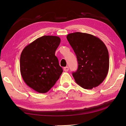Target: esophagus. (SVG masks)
<instances>
[{
	"mask_svg": "<svg viewBox=\"0 0 126 126\" xmlns=\"http://www.w3.org/2000/svg\"><path fill=\"white\" fill-rule=\"evenodd\" d=\"M63 69H64V71H68V70H69V67L68 66H65V67H64L63 68Z\"/></svg>",
	"mask_w": 126,
	"mask_h": 126,
	"instance_id": "1",
	"label": "esophagus"
}]
</instances>
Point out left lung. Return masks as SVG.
<instances>
[{
    "mask_svg": "<svg viewBox=\"0 0 126 126\" xmlns=\"http://www.w3.org/2000/svg\"><path fill=\"white\" fill-rule=\"evenodd\" d=\"M66 38L78 61V69L73 73L76 82L86 89L98 86L109 70V53L106 45L98 37L87 33H69Z\"/></svg>",
    "mask_w": 126,
    "mask_h": 126,
    "instance_id": "obj_1",
    "label": "left lung"
}]
</instances>
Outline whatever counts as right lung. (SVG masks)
<instances>
[{
    "label": "right lung",
    "instance_id": "obj_1",
    "mask_svg": "<svg viewBox=\"0 0 126 126\" xmlns=\"http://www.w3.org/2000/svg\"><path fill=\"white\" fill-rule=\"evenodd\" d=\"M60 42L57 36H44L26 45L21 53V75L25 83L37 92H47L63 73L55 56Z\"/></svg>",
    "mask_w": 126,
    "mask_h": 126
}]
</instances>
